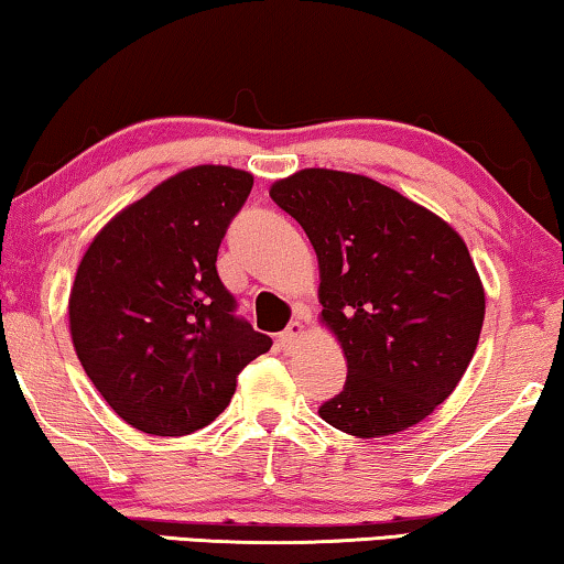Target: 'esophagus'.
Instances as JSON below:
<instances>
[{"instance_id": "obj_1", "label": "esophagus", "mask_w": 564, "mask_h": 564, "mask_svg": "<svg viewBox=\"0 0 564 564\" xmlns=\"http://www.w3.org/2000/svg\"><path fill=\"white\" fill-rule=\"evenodd\" d=\"M302 336H305V323H302V317H295V321L288 325V330L282 333L280 340H282L284 348H297V343L302 340Z\"/></svg>"}]
</instances>
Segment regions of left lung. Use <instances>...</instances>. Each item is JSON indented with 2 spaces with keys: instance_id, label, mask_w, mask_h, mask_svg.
<instances>
[{
  "instance_id": "obj_1",
  "label": "left lung",
  "mask_w": 564,
  "mask_h": 564,
  "mask_svg": "<svg viewBox=\"0 0 564 564\" xmlns=\"http://www.w3.org/2000/svg\"><path fill=\"white\" fill-rule=\"evenodd\" d=\"M269 195L313 243L321 323L348 366L317 414L364 440L422 422L458 387L484 328V282L460 234L394 187L340 170H300Z\"/></svg>"
}]
</instances>
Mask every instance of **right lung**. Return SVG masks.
Listing matches in <instances>:
<instances>
[{
  "label": "right lung",
  "mask_w": 564,
  "mask_h": 564,
  "mask_svg": "<svg viewBox=\"0 0 564 564\" xmlns=\"http://www.w3.org/2000/svg\"><path fill=\"white\" fill-rule=\"evenodd\" d=\"M251 185L247 170L187 167L121 208L80 259L68 297L73 348L111 410L147 435L206 427L243 366L272 348L234 315L216 272Z\"/></svg>",
  "instance_id": "add662e5"
}]
</instances>
